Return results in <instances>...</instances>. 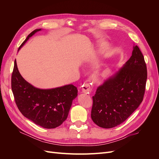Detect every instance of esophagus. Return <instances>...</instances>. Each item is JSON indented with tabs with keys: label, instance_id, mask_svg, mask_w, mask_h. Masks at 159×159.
<instances>
[{
	"label": "esophagus",
	"instance_id": "esophagus-1",
	"mask_svg": "<svg viewBox=\"0 0 159 159\" xmlns=\"http://www.w3.org/2000/svg\"><path fill=\"white\" fill-rule=\"evenodd\" d=\"M91 91V88L89 84L85 83L82 85V92L85 93H89Z\"/></svg>",
	"mask_w": 159,
	"mask_h": 159
}]
</instances>
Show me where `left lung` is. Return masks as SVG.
<instances>
[{
    "label": "left lung",
    "instance_id": "1",
    "mask_svg": "<svg viewBox=\"0 0 159 159\" xmlns=\"http://www.w3.org/2000/svg\"><path fill=\"white\" fill-rule=\"evenodd\" d=\"M147 79L144 56L139 48L134 46L132 56L123 68L96 90L92 97L93 121L105 129L124 122L143 102Z\"/></svg>",
    "mask_w": 159,
    "mask_h": 159
}]
</instances>
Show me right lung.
Here are the masks:
<instances>
[{
	"label": "right lung",
	"mask_w": 159,
	"mask_h": 159,
	"mask_svg": "<svg viewBox=\"0 0 159 159\" xmlns=\"http://www.w3.org/2000/svg\"><path fill=\"white\" fill-rule=\"evenodd\" d=\"M41 29H36L27 36L19 47ZM11 88L19 111L25 117L46 129L60 126L68 117L72 101L78 95V89L72 84L50 89H38L24 79L19 72L16 61L11 78Z\"/></svg>",
	"instance_id": "obj_1"
}]
</instances>
